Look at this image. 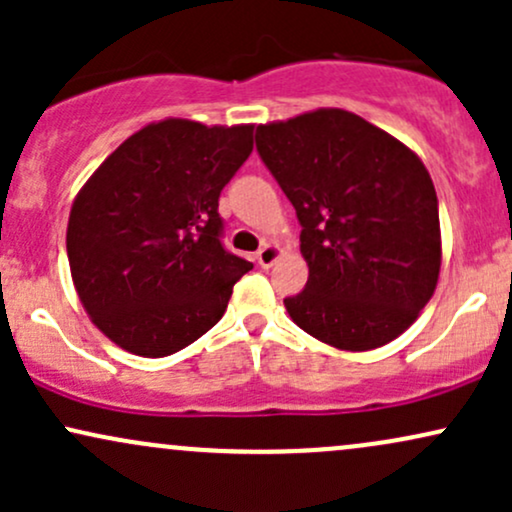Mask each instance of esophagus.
I'll return each instance as SVG.
<instances>
[{"label": "esophagus", "instance_id": "34e87169", "mask_svg": "<svg viewBox=\"0 0 512 512\" xmlns=\"http://www.w3.org/2000/svg\"><path fill=\"white\" fill-rule=\"evenodd\" d=\"M257 262H260V267H272V264L279 260L281 257V248L279 245H272V243H267V245H262L260 250H257Z\"/></svg>", "mask_w": 512, "mask_h": 512}]
</instances>
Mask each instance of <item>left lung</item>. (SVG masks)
<instances>
[{
	"label": "left lung",
	"instance_id": "obj_1",
	"mask_svg": "<svg viewBox=\"0 0 512 512\" xmlns=\"http://www.w3.org/2000/svg\"><path fill=\"white\" fill-rule=\"evenodd\" d=\"M257 151L301 221L308 284L291 320L342 351L397 339L440 274L438 197L421 158L342 108L257 127Z\"/></svg>",
	"mask_w": 512,
	"mask_h": 512
}]
</instances>
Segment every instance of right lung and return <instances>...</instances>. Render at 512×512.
<instances>
[{"mask_svg": "<svg viewBox=\"0 0 512 512\" xmlns=\"http://www.w3.org/2000/svg\"><path fill=\"white\" fill-rule=\"evenodd\" d=\"M252 129L151 122L79 190L67 226L74 289L120 349L170 356L226 313L252 264L221 245L219 195L250 156Z\"/></svg>", "mask_w": 512, "mask_h": 512, "instance_id": "right-lung-1", "label": "right lung"}]
</instances>
